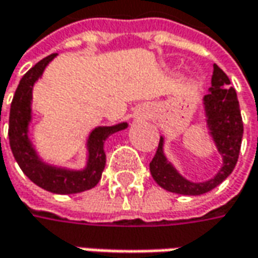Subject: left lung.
I'll return each instance as SVG.
<instances>
[{
  "label": "left lung",
  "mask_w": 258,
  "mask_h": 258,
  "mask_svg": "<svg viewBox=\"0 0 258 258\" xmlns=\"http://www.w3.org/2000/svg\"><path fill=\"white\" fill-rule=\"evenodd\" d=\"M230 79L217 64H214L210 93L204 97L207 122L224 164L220 172L207 182L195 183L182 178L166 161L162 152L164 139L161 138L156 154L149 164L151 175L159 186L169 192L181 195H201L214 189L233 172L238 161L243 141V119L237 93L230 87Z\"/></svg>",
  "instance_id": "obj_1"
}]
</instances>
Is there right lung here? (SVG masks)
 Here are the masks:
<instances>
[{"label": "right lung", "instance_id": "obj_1", "mask_svg": "<svg viewBox=\"0 0 258 258\" xmlns=\"http://www.w3.org/2000/svg\"><path fill=\"white\" fill-rule=\"evenodd\" d=\"M54 54L47 55L31 67L20 80L15 90L11 109H10V124L8 138L10 146L17 164L23 172L40 188L54 194H77L92 189L102 178V172L106 165L104 141L114 132L123 131L126 123L116 126L96 127L89 138V162L85 171H67L45 165L38 159L33 146L28 141V122L31 119V90L35 80L43 75L45 66L48 64Z\"/></svg>", "mask_w": 258, "mask_h": 258}]
</instances>
